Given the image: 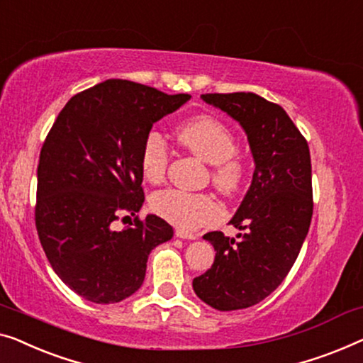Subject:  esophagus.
I'll return each mask as SVG.
<instances>
[{"label":"esophagus","mask_w":363,"mask_h":363,"mask_svg":"<svg viewBox=\"0 0 363 363\" xmlns=\"http://www.w3.org/2000/svg\"><path fill=\"white\" fill-rule=\"evenodd\" d=\"M175 235H177V238H180V239H190V240L196 239V234L186 233V230H182V229H177L175 230Z\"/></svg>","instance_id":"esophagus-1"}]
</instances>
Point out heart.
Masks as SVG:
<instances>
[{"instance_id":"1","label":"heart","mask_w":363,"mask_h":363,"mask_svg":"<svg viewBox=\"0 0 363 363\" xmlns=\"http://www.w3.org/2000/svg\"><path fill=\"white\" fill-rule=\"evenodd\" d=\"M177 139L199 160L211 165V182L224 196H234L242 188L245 164L238 155V143L228 125L219 119L201 114L177 129ZM169 167V149L165 139L157 130L145 134L140 150V170L147 182H164ZM150 208L157 216L169 220L182 230H194L218 223L223 208L218 199L206 193H185L162 190L150 199Z\"/></svg>"}]
</instances>
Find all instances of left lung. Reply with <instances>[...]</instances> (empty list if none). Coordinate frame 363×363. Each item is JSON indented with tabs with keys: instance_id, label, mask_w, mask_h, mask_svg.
Masks as SVG:
<instances>
[{
	"instance_id": "8db88e82",
	"label": "left lung",
	"mask_w": 363,
	"mask_h": 363,
	"mask_svg": "<svg viewBox=\"0 0 363 363\" xmlns=\"http://www.w3.org/2000/svg\"><path fill=\"white\" fill-rule=\"evenodd\" d=\"M213 104L242 125L255 170L244 201L230 219L244 230L203 238L216 250L211 269L193 280L199 299L219 311L244 309L265 299L285 280L313 216L311 157L306 139L280 104L255 93H206Z\"/></svg>"
}]
</instances>
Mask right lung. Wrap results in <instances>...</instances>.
<instances>
[{
  "mask_svg": "<svg viewBox=\"0 0 363 363\" xmlns=\"http://www.w3.org/2000/svg\"><path fill=\"white\" fill-rule=\"evenodd\" d=\"M190 98L106 80L72 96L47 134L35 228L52 269L88 301L119 303L138 291L150 250L173 238L172 225L155 214L135 216L123 230L113 223L144 203L145 134Z\"/></svg>",
  "mask_w": 363,
  "mask_h": 363,
  "instance_id": "obj_1",
  "label": "right lung"
}]
</instances>
